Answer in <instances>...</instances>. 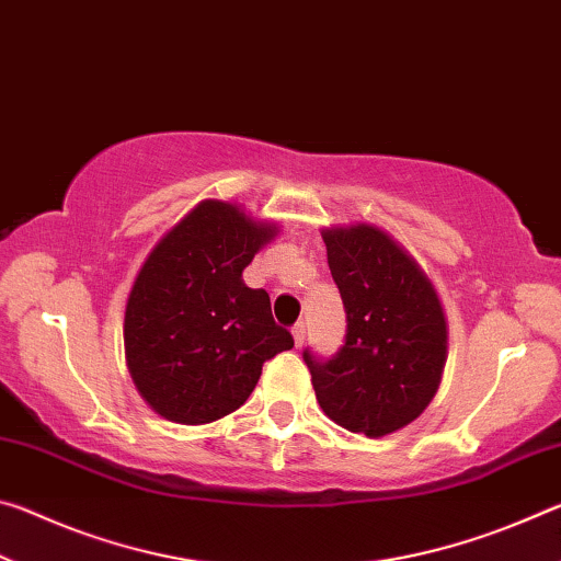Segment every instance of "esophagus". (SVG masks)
<instances>
[{
    "instance_id": "1",
    "label": "esophagus",
    "mask_w": 561,
    "mask_h": 561,
    "mask_svg": "<svg viewBox=\"0 0 561 561\" xmlns=\"http://www.w3.org/2000/svg\"><path fill=\"white\" fill-rule=\"evenodd\" d=\"M291 336H294V344L301 346L304 339H307V324H304V321H297L291 329Z\"/></svg>"
}]
</instances>
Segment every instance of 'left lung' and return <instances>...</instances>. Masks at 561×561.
Returning <instances> with one entry per match:
<instances>
[{"mask_svg":"<svg viewBox=\"0 0 561 561\" xmlns=\"http://www.w3.org/2000/svg\"><path fill=\"white\" fill-rule=\"evenodd\" d=\"M346 309V344L321 364L304 351L317 401L351 433L383 438L405 428L438 393L448 321L413 254L368 222L321 230Z\"/></svg>","mask_w":561,"mask_h":561,"instance_id":"8db88e82","label":"left lung"}]
</instances>
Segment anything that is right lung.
I'll use <instances>...</instances> for the list:
<instances>
[{
	"mask_svg": "<svg viewBox=\"0 0 561 561\" xmlns=\"http://www.w3.org/2000/svg\"><path fill=\"white\" fill-rule=\"evenodd\" d=\"M279 227L242 205L203 201L160 237L136 274L123 319L128 374L165 421L205 425L240 408L262 364L294 346L270 294L242 279Z\"/></svg>",
	"mask_w": 561,
	"mask_h": 561,
	"instance_id": "1",
	"label": "right lung"
}]
</instances>
